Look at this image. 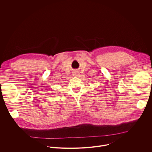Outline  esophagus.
<instances>
[{"mask_svg": "<svg viewBox=\"0 0 152 152\" xmlns=\"http://www.w3.org/2000/svg\"><path fill=\"white\" fill-rule=\"evenodd\" d=\"M79 73L78 72V71H75L73 72V75L75 76H77L79 75Z\"/></svg>", "mask_w": 152, "mask_h": 152, "instance_id": "esophagus-1", "label": "esophagus"}]
</instances>
